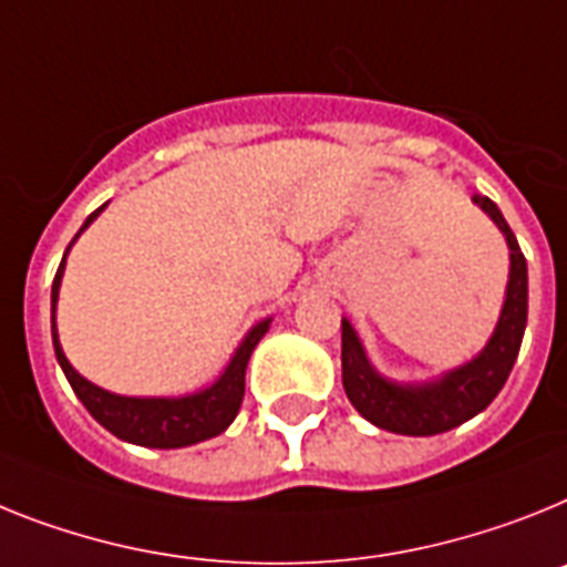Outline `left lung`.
Segmentation results:
<instances>
[{
	"mask_svg": "<svg viewBox=\"0 0 567 567\" xmlns=\"http://www.w3.org/2000/svg\"><path fill=\"white\" fill-rule=\"evenodd\" d=\"M473 202L496 221L511 247L504 306L482 354L430 383H398L374 372L357 331L349 320H342V389L351 406L380 430L415 437L450 432L484 412L511 378L527 326V261L496 204L487 195H473Z\"/></svg>",
	"mask_w": 567,
	"mask_h": 567,
	"instance_id": "1",
	"label": "left lung"
}]
</instances>
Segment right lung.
<instances>
[{
  "label": "right lung",
  "instance_id": "add662e5",
  "mask_svg": "<svg viewBox=\"0 0 567 567\" xmlns=\"http://www.w3.org/2000/svg\"><path fill=\"white\" fill-rule=\"evenodd\" d=\"M103 207H97L92 216L85 218V225L80 227V233L92 225L94 218L103 213ZM78 236L71 239V245L78 241ZM71 245L65 247L63 261L56 268L54 285H51V337H54L56 363H60V369L69 378L74 394L89 409V415L100 426H106L112 435L121 437V441H130V444L137 446H152V450H178V446L198 444V441L221 435L233 423V417L239 415L241 398H245L247 360H250L254 349L270 328V320H261L259 326L247 331V337L241 340L236 354L230 357V363L221 372V378L213 386L202 389V392L184 394V398H126V394L106 392V389L94 386L92 380H85L69 363V357L63 354V346H60V337H56V297H60L65 256H69Z\"/></svg>",
  "mask_w": 567,
  "mask_h": 567
}]
</instances>
